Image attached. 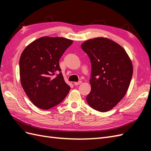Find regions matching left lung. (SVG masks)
Returning a JSON list of instances; mask_svg holds the SVG:
<instances>
[{"label":"left lung","instance_id":"left-lung-1","mask_svg":"<svg viewBox=\"0 0 151 151\" xmlns=\"http://www.w3.org/2000/svg\"><path fill=\"white\" fill-rule=\"evenodd\" d=\"M73 41L45 36L25 48L19 60L22 88L37 108L48 110L60 104L70 90L64 81L59 60Z\"/></svg>","mask_w":151,"mask_h":151}]
</instances>
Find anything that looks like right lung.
<instances>
[{
    "label": "right lung",
    "mask_w": 151,
    "mask_h": 151,
    "mask_svg": "<svg viewBox=\"0 0 151 151\" xmlns=\"http://www.w3.org/2000/svg\"><path fill=\"white\" fill-rule=\"evenodd\" d=\"M81 47L91 63V89L86 97L88 104L99 111H110L129 88L133 73L132 61L123 47L108 38L89 40Z\"/></svg>",
    "instance_id": "1"
}]
</instances>
